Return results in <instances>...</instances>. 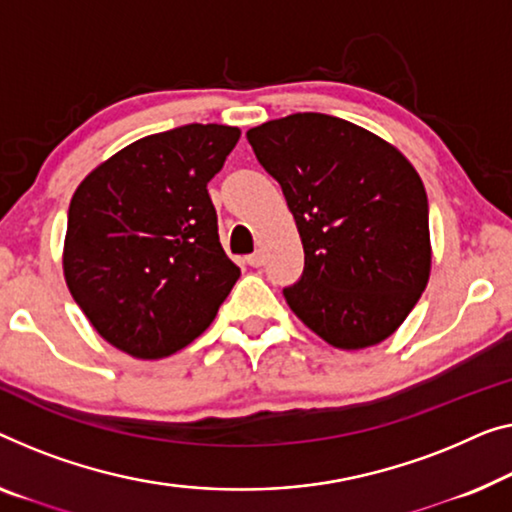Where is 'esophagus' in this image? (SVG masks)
<instances>
[{
	"instance_id": "34e87169",
	"label": "esophagus",
	"mask_w": 512,
	"mask_h": 512,
	"mask_svg": "<svg viewBox=\"0 0 512 512\" xmlns=\"http://www.w3.org/2000/svg\"><path fill=\"white\" fill-rule=\"evenodd\" d=\"M246 262L253 266V269H257V266L264 264V257H262V253H253V255L246 257Z\"/></svg>"
}]
</instances>
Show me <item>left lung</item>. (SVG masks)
Masks as SVG:
<instances>
[{
	"instance_id": "obj_1",
	"label": "left lung",
	"mask_w": 512,
	"mask_h": 512,
	"mask_svg": "<svg viewBox=\"0 0 512 512\" xmlns=\"http://www.w3.org/2000/svg\"><path fill=\"white\" fill-rule=\"evenodd\" d=\"M280 183L305 266L287 305L338 349L379 345L430 280L425 186L393 144L352 121L296 112L246 133Z\"/></svg>"
}]
</instances>
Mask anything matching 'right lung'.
Wrapping results in <instances>:
<instances>
[{"instance_id":"add662e5","label":"right lung","mask_w":512,"mask_h":512,"mask_svg":"<svg viewBox=\"0 0 512 512\" xmlns=\"http://www.w3.org/2000/svg\"><path fill=\"white\" fill-rule=\"evenodd\" d=\"M239 137L220 124L147 135L73 193L64 278L112 347L144 361L179 352L232 292L241 269L220 246L207 183Z\"/></svg>"}]
</instances>
